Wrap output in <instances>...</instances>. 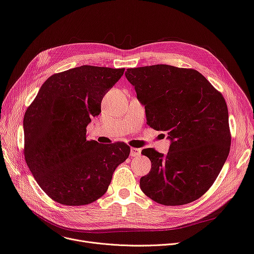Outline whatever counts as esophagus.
<instances>
[{
  "instance_id": "obj_1",
  "label": "esophagus",
  "mask_w": 254,
  "mask_h": 254,
  "mask_svg": "<svg viewBox=\"0 0 254 254\" xmlns=\"http://www.w3.org/2000/svg\"><path fill=\"white\" fill-rule=\"evenodd\" d=\"M141 154V149L131 147L130 148V156H139Z\"/></svg>"
}]
</instances>
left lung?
I'll use <instances>...</instances> for the list:
<instances>
[{
	"label": "left lung",
	"instance_id": "1",
	"mask_svg": "<svg viewBox=\"0 0 254 254\" xmlns=\"http://www.w3.org/2000/svg\"><path fill=\"white\" fill-rule=\"evenodd\" d=\"M126 77L145 106L148 126L168 130L172 140L167 155L142 150L151 162L140 179L142 191L165 206L195 201L214 183L230 153L223 96L193 69L153 64L127 69Z\"/></svg>",
	"mask_w": 254,
	"mask_h": 254
}]
</instances>
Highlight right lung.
<instances>
[{"label": "right lung", "mask_w": 254, "mask_h": 254, "mask_svg": "<svg viewBox=\"0 0 254 254\" xmlns=\"http://www.w3.org/2000/svg\"><path fill=\"white\" fill-rule=\"evenodd\" d=\"M125 68L81 65L50 76L23 117L25 163L44 192L62 205L97 201L129 155L124 142L86 140L103 97Z\"/></svg>", "instance_id": "add662e5"}]
</instances>
